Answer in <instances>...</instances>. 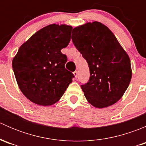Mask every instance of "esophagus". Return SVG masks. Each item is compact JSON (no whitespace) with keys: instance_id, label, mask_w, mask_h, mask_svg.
Instances as JSON below:
<instances>
[{"instance_id":"esophagus-1","label":"esophagus","mask_w":146,"mask_h":146,"mask_svg":"<svg viewBox=\"0 0 146 146\" xmlns=\"http://www.w3.org/2000/svg\"><path fill=\"white\" fill-rule=\"evenodd\" d=\"M73 75H74V76L76 78L78 77V70H76V71L73 72Z\"/></svg>"}]
</instances>
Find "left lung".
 <instances>
[{
  "label": "left lung",
  "mask_w": 146,
  "mask_h": 146,
  "mask_svg": "<svg viewBox=\"0 0 146 146\" xmlns=\"http://www.w3.org/2000/svg\"><path fill=\"white\" fill-rule=\"evenodd\" d=\"M71 39L89 66V80L81 85L87 100L97 108L115 104L131 79L128 54L111 31L99 22L75 27Z\"/></svg>",
  "instance_id": "1"
}]
</instances>
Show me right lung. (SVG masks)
<instances>
[{"label":"right lung","mask_w":146,"mask_h":146,"mask_svg":"<svg viewBox=\"0 0 146 146\" xmlns=\"http://www.w3.org/2000/svg\"><path fill=\"white\" fill-rule=\"evenodd\" d=\"M73 27L52 24L34 34L19 48L13 69L23 95L32 102L50 106L57 102L74 75L65 68L67 56L61 50L70 41Z\"/></svg>","instance_id":"obj_1"}]
</instances>
